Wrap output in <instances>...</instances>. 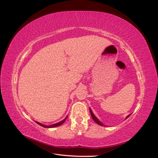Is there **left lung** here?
I'll return each instance as SVG.
<instances>
[{
    "label": "left lung",
    "mask_w": 158,
    "mask_h": 158,
    "mask_svg": "<svg viewBox=\"0 0 158 158\" xmlns=\"http://www.w3.org/2000/svg\"><path fill=\"white\" fill-rule=\"evenodd\" d=\"M89 111H90V113H91V115H92V118H93V120L95 122V123H96L97 124H98V125H101V126H104L103 125V124L101 123V122H100L99 121V119L96 117H95V115H94V113H93V112L92 111V110H91V109L89 108ZM131 114H128V115L126 117V118L125 119H127L129 116H130L131 115Z\"/></svg>",
    "instance_id": "1"
}]
</instances>
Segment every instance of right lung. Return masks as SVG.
Here are the masks:
<instances>
[{
  "mask_svg": "<svg viewBox=\"0 0 158 158\" xmlns=\"http://www.w3.org/2000/svg\"><path fill=\"white\" fill-rule=\"evenodd\" d=\"M67 117H68V116L66 117L64 120H63V121H60V122H59V123H55V124H53V125H49V126H47V125H43V124H41V123H39V122H36L38 125H40V126H41V127H45V128H53V127H58V126H60V125H61L62 124H63L64 123V121H66V119L67 118Z\"/></svg>",
  "mask_w": 158,
  "mask_h": 158,
  "instance_id": "right-lung-1",
  "label": "right lung"
}]
</instances>
